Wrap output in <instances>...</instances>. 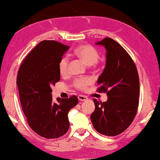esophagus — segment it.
<instances>
[{
    "label": "esophagus",
    "instance_id": "esophagus-1",
    "mask_svg": "<svg viewBox=\"0 0 160 160\" xmlns=\"http://www.w3.org/2000/svg\"><path fill=\"white\" fill-rule=\"evenodd\" d=\"M78 100H80V101H85V100H88V98H87V96H85V95H78Z\"/></svg>",
    "mask_w": 160,
    "mask_h": 160
}]
</instances>
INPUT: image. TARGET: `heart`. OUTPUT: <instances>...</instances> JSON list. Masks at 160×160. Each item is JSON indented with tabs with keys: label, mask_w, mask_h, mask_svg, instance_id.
<instances>
[{
	"label": "heart",
	"mask_w": 160,
	"mask_h": 160,
	"mask_svg": "<svg viewBox=\"0 0 160 160\" xmlns=\"http://www.w3.org/2000/svg\"><path fill=\"white\" fill-rule=\"evenodd\" d=\"M75 55L81 60L84 61L89 65H97L100 58V53L98 50L89 44L80 45L76 48L74 51ZM69 59L67 56H63L59 61L58 69L61 75H65L68 71ZM92 82L90 77H79L76 78L73 82V86L76 89L81 90H85L89 85Z\"/></svg>",
	"instance_id": "obj_1"
}]
</instances>
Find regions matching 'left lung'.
<instances>
[{"label":"left lung","instance_id":"1","mask_svg":"<svg viewBox=\"0 0 160 160\" xmlns=\"http://www.w3.org/2000/svg\"><path fill=\"white\" fill-rule=\"evenodd\" d=\"M97 44L107 50L106 64L98 78L97 91L105 92L108 100L93 99L95 109L90 119L100 134L116 136L123 132L136 116L139 103L140 82L134 61L125 49L111 38Z\"/></svg>","mask_w":160,"mask_h":160}]
</instances>
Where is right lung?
Instances as JSON below:
<instances>
[{
    "mask_svg": "<svg viewBox=\"0 0 160 160\" xmlns=\"http://www.w3.org/2000/svg\"><path fill=\"white\" fill-rule=\"evenodd\" d=\"M69 49L56 41H42L28 54L17 76L19 99L30 128L41 137L58 138L68 130L69 111L76 95L52 100V87L60 80L59 61Z\"/></svg>",
    "mask_w": 160,
    "mask_h": 160,
    "instance_id": "right-lung-1",
    "label": "right lung"
}]
</instances>
